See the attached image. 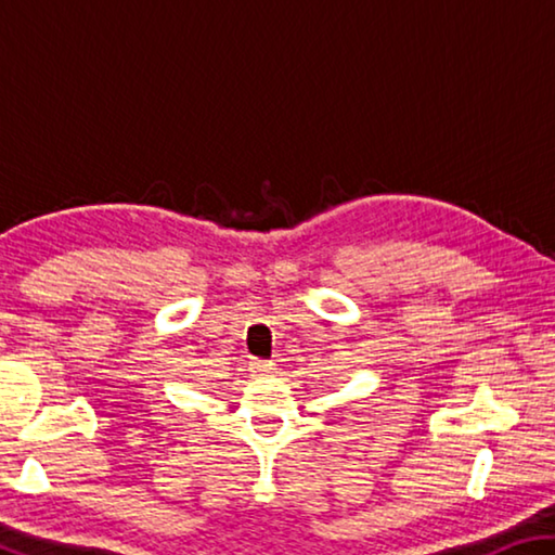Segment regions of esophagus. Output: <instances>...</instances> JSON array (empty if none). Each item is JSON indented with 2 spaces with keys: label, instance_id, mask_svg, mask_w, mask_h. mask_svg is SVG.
<instances>
[{
  "label": "esophagus",
  "instance_id": "obj_1",
  "mask_svg": "<svg viewBox=\"0 0 555 555\" xmlns=\"http://www.w3.org/2000/svg\"><path fill=\"white\" fill-rule=\"evenodd\" d=\"M251 370H255L257 374H271L276 367H274V362H269V360H257L255 364H251Z\"/></svg>",
  "mask_w": 555,
  "mask_h": 555
}]
</instances>
